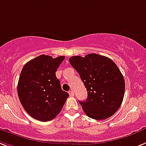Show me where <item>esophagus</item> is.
I'll return each mask as SVG.
<instances>
[{"mask_svg": "<svg viewBox=\"0 0 146 146\" xmlns=\"http://www.w3.org/2000/svg\"><path fill=\"white\" fill-rule=\"evenodd\" d=\"M69 94L70 96H74V93H73V90H70L69 91Z\"/></svg>", "mask_w": 146, "mask_h": 146, "instance_id": "1", "label": "esophagus"}]
</instances>
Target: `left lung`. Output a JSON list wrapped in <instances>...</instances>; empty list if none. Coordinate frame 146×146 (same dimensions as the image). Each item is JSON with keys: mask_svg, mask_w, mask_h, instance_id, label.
<instances>
[{"mask_svg": "<svg viewBox=\"0 0 146 146\" xmlns=\"http://www.w3.org/2000/svg\"><path fill=\"white\" fill-rule=\"evenodd\" d=\"M79 73L88 91V99L79 103L90 118L102 120L118 111L123 100L125 80L111 58L96 53L69 59Z\"/></svg>", "mask_w": 146, "mask_h": 146, "instance_id": "1", "label": "left lung"}]
</instances>
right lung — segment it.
I'll return each mask as SVG.
<instances>
[{
  "instance_id": "1",
  "label": "right lung",
  "mask_w": 146,
  "mask_h": 146,
  "mask_svg": "<svg viewBox=\"0 0 146 146\" xmlns=\"http://www.w3.org/2000/svg\"><path fill=\"white\" fill-rule=\"evenodd\" d=\"M64 56L41 55L24 66L18 83L21 103L33 118L52 120L60 113L69 94L62 90L56 72Z\"/></svg>"
}]
</instances>
